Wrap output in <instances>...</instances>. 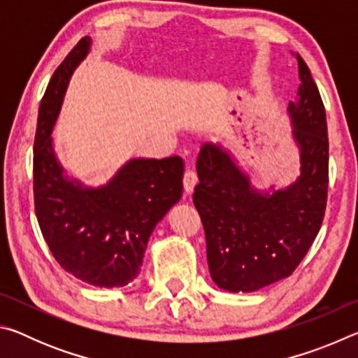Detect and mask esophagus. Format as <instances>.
<instances>
[{
	"label": "esophagus",
	"instance_id": "esophagus-1",
	"mask_svg": "<svg viewBox=\"0 0 358 358\" xmlns=\"http://www.w3.org/2000/svg\"><path fill=\"white\" fill-rule=\"evenodd\" d=\"M197 181H199L197 173L187 169V171H186L185 175H183V186H185V191H186L187 194H191V192L194 191V187H196Z\"/></svg>",
	"mask_w": 358,
	"mask_h": 358
}]
</instances>
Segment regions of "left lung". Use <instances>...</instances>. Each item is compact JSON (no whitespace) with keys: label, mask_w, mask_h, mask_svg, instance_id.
I'll use <instances>...</instances> for the list:
<instances>
[{"label":"left lung","mask_w":358,"mask_h":358,"mask_svg":"<svg viewBox=\"0 0 358 358\" xmlns=\"http://www.w3.org/2000/svg\"><path fill=\"white\" fill-rule=\"evenodd\" d=\"M299 77V94L289 104L301 151L294 185L260 194L221 148L205 143L197 157L192 202L203 224L211 280L229 292H254L292 275L322 226L329 194L325 107L301 57Z\"/></svg>","instance_id":"left-lung-1"}]
</instances>
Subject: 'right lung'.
I'll list each match as a JSON object with an SVG mask.
<instances>
[{
	"instance_id": "obj_1",
	"label": "right lung",
	"mask_w": 358,
	"mask_h": 358,
	"mask_svg": "<svg viewBox=\"0 0 358 358\" xmlns=\"http://www.w3.org/2000/svg\"><path fill=\"white\" fill-rule=\"evenodd\" d=\"M92 39L72 48L41 101L34 136V210L48 250L77 280L121 287L136 280L151 232L183 191V159H132L110 183L88 189L63 177L50 132L76 66Z\"/></svg>"
}]
</instances>
